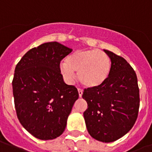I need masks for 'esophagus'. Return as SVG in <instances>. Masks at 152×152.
Here are the masks:
<instances>
[{"label": "esophagus", "mask_w": 152, "mask_h": 152, "mask_svg": "<svg viewBox=\"0 0 152 152\" xmlns=\"http://www.w3.org/2000/svg\"><path fill=\"white\" fill-rule=\"evenodd\" d=\"M78 92H79V96L80 97H82V95H83V90L80 89V88H78Z\"/></svg>", "instance_id": "esophagus-1"}]
</instances>
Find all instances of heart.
Wrapping results in <instances>:
<instances>
[{
    "label": "heart",
    "instance_id": "b5f03b06",
    "mask_svg": "<svg viewBox=\"0 0 152 152\" xmlns=\"http://www.w3.org/2000/svg\"><path fill=\"white\" fill-rule=\"evenodd\" d=\"M62 75L72 81L74 72H78L80 83L87 88L103 84L111 71V60L107 53L99 50H80L69 55L61 65Z\"/></svg>",
    "mask_w": 152,
    "mask_h": 152
}]
</instances>
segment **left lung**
Returning <instances> with one entry per match:
<instances>
[{
  "instance_id": "left-lung-1",
  "label": "left lung",
  "mask_w": 152,
  "mask_h": 152,
  "mask_svg": "<svg viewBox=\"0 0 152 152\" xmlns=\"http://www.w3.org/2000/svg\"><path fill=\"white\" fill-rule=\"evenodd\" d=\"M111 60L107 80L99 87L84 89L88 109L83 117L89 134L110 143L125 136L134 125L140 107L137 74L126 60L104 50Z\"/></svg>"
}]
</instances>
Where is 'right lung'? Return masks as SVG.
I'll use <instances>...</instances> for the list:
<instances>
[{
  "mask_svg": "<svg viewBox=\"0 0 152 152\" xmlns=\"http://www.w3.org/2000/svg\"><path fill=\"white\" fill-rule=\"evenodd\" d=\"M72 51L57 42H46L26 53L15 66L12 91L17 118L38 139L61 136L78 99L76 88L64 83L60 69L61 61Z\"/></svg>",
  "mask_w": 152,
  "mask_h": 152,
  "instance_id": "1",
  "label": "right lung"
}]
</instances>
